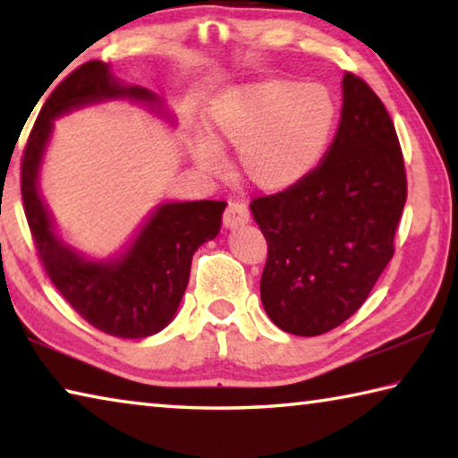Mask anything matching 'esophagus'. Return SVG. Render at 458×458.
<instances>
[{
    "mask_svg": "<svg viewBox=\"0 0 458 458\" xmlns=\"http://www.w3.org/2000/svg\"><path fill=\"white\" fill-rule=\"evenodd\" d=\"M248 220H250V212H248V208L244 204H240V201H232L226 208V212H224V226L228 230L244 226Z\"/></svg>",
    "mask_w": 458,
    "mask_h": 458,
    "instance_id": "1",
    "label": "esophagus"
}]
</instances>
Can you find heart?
Segmentation results:
<instances>
[{
    "label": "heart",
    "instance_id": "1",
    "mask_svg": "<svg viewBox=\"0 0 458 458\" xmlns=\"http://www.w3.org/2000/svg\"><path fill=\"white\" fill-rule=\"evenodd\" d=\"M335 103L321 84L268 79L240 84L212 100L206 117L210 141L198 161L218 165L216 147L238 151L240 175L254 190L281 193L294 188L319 164L329 143Z\"/></svg>",
    "mask_w": 458,
    "mask_h": 458
}]
</instances>
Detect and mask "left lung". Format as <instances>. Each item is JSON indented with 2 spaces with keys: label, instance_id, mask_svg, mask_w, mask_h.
I'll return each instance as SVG.
<instances>
[{
  "label": "left lung",
  "instance_id": "left-lung-1",
  "mask_svg": "<svg viewBox=\"0 0 458 458\" xmlns=\"http://www.w3.org/2000/svg\"><path fill=\"white\" fill-rule=\"evenodd\" d=\"M337 133L294 188L250 201L267 238L260 301L276 327L313 337L350 319L394 254L406 172L386 106L352 72Z\"/></svg>",
  "mask_w": 458,
  "mask_h": 458
}]
</instances>
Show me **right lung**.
<instances>
[{
	"mask_svg": "<svg viewBox=\"0 0 458 458\" xmlns=\"http://www.w3.org/2000/svg\"><path fill=\"white\" fill-rule=\"evenodd\" d=\"M127 100L175 127L165 100L113 74L92 60L66 76L46 100L21 159V199L38 254L50 281L92 327L123 339H143L174 321L190 281L191 257L218 236L226 201H161L129 242L106 259H95L62 236L40 191L44 155L54 121L84 106Z\"/></svg>",
	"mask_w": 458,
	"mask_h": 458,
	"instance_id": "1",
	"label": "right lung"
}]
</instances>
